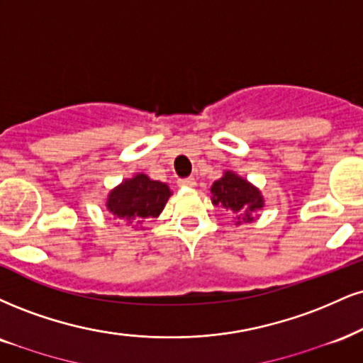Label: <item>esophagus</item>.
<instances>
[{
    "label": "esophagus",
    "instance_id": "34e87169",
    "mask_svg": "<svg viewBox=\"0 0 363 363\" xmlns=\"http://www.w3.org/2000/svg\"><path fill=\"white\" fill-rule=\"evenodd\" d=\"M177 184L181 187H194L196 186V179L194 177H186V179H179Z\"/></svg>",
    "mask_w": 363,
    "mask_h": 363
}]
</instances>
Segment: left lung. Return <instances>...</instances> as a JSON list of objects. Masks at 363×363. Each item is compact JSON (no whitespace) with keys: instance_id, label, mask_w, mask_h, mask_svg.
<instances>
[{"instance_id":"8db88e82","label":"left lung","mask_w":363,"mask_h":363,"mask_svg":"<svg viewBox=\"0 0 363 363\" xmlns=\"http://www.w3.org/2000/svg\"><path fill=\"white\" fill-rule=\"evenodd\" d=\"M209 191H211V203L215 206L233 213L237 221L235 225L255 221L259 218L257 213L265 206V199L259 187L233 170H225L223 176L213 182Z\"/></svg>"}]
</instances>
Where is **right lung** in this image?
<instances>
[{
	"label": "right lung",
	"instance_id": "obj_1",
	"mask_svg": "<svg viewBox=\"0 0 363 363\" xmlns=\"http://www.w3.org/2000/svg\"><path fill=\"white\" fill-rule=\"evenodd\" d=\"M172 191L165 182L154 181L143 172H137L130 179H123L108 193V211L118 220L137 226L150 218H159ZM142 228V226H140Z\"/></svg>",
	"mask_w": 363,
	"mask_h": 363
}]
</instances>
